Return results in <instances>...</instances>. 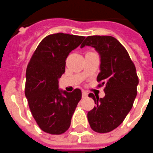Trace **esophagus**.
Returning a JSON list of instances; mask_svg holds the SVG:
<instances>
[{"label": "esophagus", "mask_w": 153, "mask_h": 153, "mask_svg": "<svg viewBox=\"0 0 153 153\" xmlns=\"http://www.w3.org/2000/svg\"><path fill=\"white\" fill-rule=\"evenodd\" d=\"M88 93L87 91H82V97L83 98H86L87 96H88Z\"/></svg>", "instance_id": "1"}]
</instances>
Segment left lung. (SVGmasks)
Wrapping results in <instances>:
<instances>
[{"instance_id":"left-lung-1","label":"left lung","mask_w":153,"mask_h":153,"mask_svg":"<svg viewBox=\"0 0 153 153\" xmlns=\"http://www.w3.org/2000/svg\"><path fill=\"white\" fill-rule=\"evenodd\" d=\"M91 46L100 56L97 81L104 85L105 96L95 97V107L88 113L90 126L97 133H108L120 125L131 110L139 80L135 65L124 46L112 36H88L80 47Z\"/></svg>"}]
</instances>
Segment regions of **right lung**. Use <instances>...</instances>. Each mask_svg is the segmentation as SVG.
Listing matches in <instances>:
<instances>
[{"mask_svg": "<svg viewBox=\"0 0 153 153\" xmlns=\"http://www.w3.org/2000/svg\"><path fill=\"white\" fill-rule=\"evenodd\" d=\"M84 36L57 33L44 38L35 50L26 71L25 96L30 112L42 131L62 134L69 129L81 91L59 88L65 61L80 46Z\"/></svg>", "mask_w": 153, "mask_h": 153, "instance_id": "right-lung-1", "label": "right lung"}]
</instances>
